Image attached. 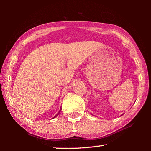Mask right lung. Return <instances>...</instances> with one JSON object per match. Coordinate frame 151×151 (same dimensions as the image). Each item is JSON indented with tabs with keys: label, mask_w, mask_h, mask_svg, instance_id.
<instances>
[{
	"label": "right lung",
	"mask_w": 151,
	"mask_h": 151,
	"mask_svg": "<svg viewBox=\"0 0 151 151\" xmlns=\"http://www.w3.org/2000/svg\"><path fill=\"white\" fill-rule=\"evenodd\" d=\"M59 112H60V111H59ZM59 112H58V113H59ZM58 114H57V115H56L55 117H56V116H58ZM55 117H54V118H55Z\"/></svg>",
	"instance_id": "1"
}]
</instances>
